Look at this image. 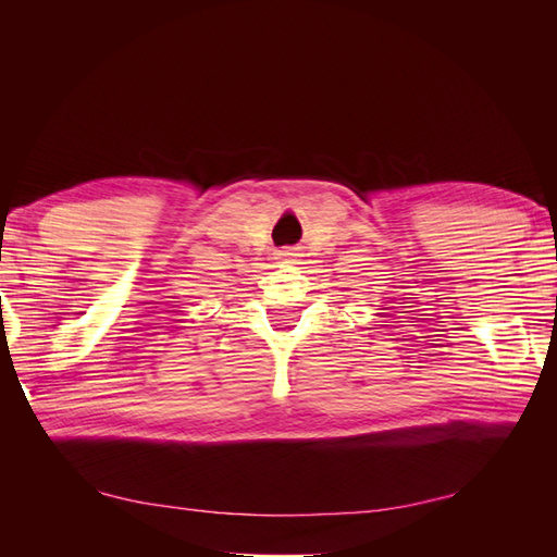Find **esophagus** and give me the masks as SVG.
<instances>
[{
	"label": "esophagus",
	"mask_w": 557,
	"mask_h": 557,
	"mask_svg": "<svg viewBox=\"0 0 557 557\" xmlns=\"http://www.w3.org/2000/svg\"><path fill=\"white\" fill-rule=\"evenodd\" d=\"M293 256H295V252H281V258H283V260H290Z\"/></svg>",
	"instance_id": "1"
}]
</instances>
